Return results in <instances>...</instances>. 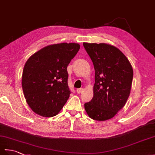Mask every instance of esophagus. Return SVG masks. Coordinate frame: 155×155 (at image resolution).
<instances>
[{"label":"esophagus","mask_w":155,"mask_h":155,"mask_svg":"<svg viewBox=\"0 0 155 155\" xmlns=\"http://www.w3.org/2000/svg\"><path fill=\"white\" fill-rule=\"evenodd\" d=\"M83 88H78V89L77 90V93L78 94H81L82 92H83Z\"/></svg>","instance_id":"1"}]
</instances>
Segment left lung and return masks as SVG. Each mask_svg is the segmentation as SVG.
Listing matches in <instances>:
<instances>
[{"label": "left lung", "mask_w": 155, "mask_h": 155, "mask_svg": "<svg viewBox=\"0 0 155 155\" xmlns=\"http://www.w3.org/2000/svg\"><path fill=\"white\" fill-rule=\"evenodd\" d=\"M83 46L93 62L94 96L84 103L92 119L104 121L114 117L126 104L133 78L132 66L119 49L105 43Z\"/></svg>", "instance_id": "obj_1"}]
</instances>
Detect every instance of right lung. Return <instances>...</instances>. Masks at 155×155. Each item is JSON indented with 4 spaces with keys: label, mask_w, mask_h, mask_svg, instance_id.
<instances>
[{
    "label": "right lung",
    "mask_w": 155,
    "mask_h": 155,
    "mask_svg": "<svg viewBox=\"0 0 155 155\" xmlns=\"http://www.w3.org/2000/svg\"><path fill=\"white\" fill-rule=\"evenodd\" d=\"M80 45L61 43L47 46L32 54L25 63L22 87L28 106L45 117L57 115L68 99L67 66Z\"/></svg>",
    "instance_id": "1"
}]
</instances>
